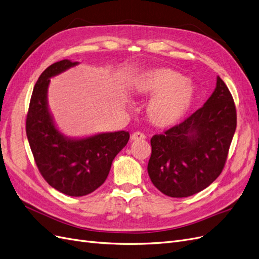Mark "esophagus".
I'll return each instance as SVG.
<instances>
[{"mask_svg":"<svg viewBox=\"0 0 259 259\" xmlns=\"http://www.w3.org/2000/svg\"><path fill=\"white\" fill-rule=\"evenodd\" d=\"M145 135H143L142 132H135L131 136V141H141V140H145Z\"/></svg>","mask_w":259,"mask_h":259,"instance_id":"1","label":"esophagus"}]
</instances>
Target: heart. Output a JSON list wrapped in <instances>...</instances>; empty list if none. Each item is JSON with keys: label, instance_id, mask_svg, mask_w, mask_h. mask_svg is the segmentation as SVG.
Returning <instances> with one entry per match:
<instances>
[{"label": "heart", "instance_id": "1", "mask_svg": "<svg viewBox=\"0 0 259 259\" xmlns=\"http://www.w3.org/2000/svg\"><path fill=\"white\" fill-rule=\"evenodd\" d=\"M133 93L152 98L146 106L147 119L158 128H171L189 112L196 89L193 82L171 69L145 71L136 79Z\"/></svg>", "mask_w": 259, "mask_h": 259}]
</instances>
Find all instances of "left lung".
Here are the masks:
<instances>
[{"label":"left lung","mask_w":259,"mask_h":259,"mask_svg":"<svg viewBox=\"0 0 259 259\" xmlns=\"http://www.w3.org/2000/svg\"><path fill=\"white\" fill-rule=\"evenodd\" d=\"M236 127L235 102L218 76L201 108L152 138L147 172L155 187L169 197L184 198L212 184L224 169Z\"/></svg>","instance_id":"obj_1"}]
</instances>
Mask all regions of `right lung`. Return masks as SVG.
Masks as SVG:
<instances>
[{"label": "right lung", "instance_id": "right-lung-1", "mask_svg": "<svg viewBox=\"0 0 259 259\" xmlns=\"http://www.w3.org/2000/svg\"><path fill=\"white\" fill-rule=\"evenodd\" d=\"M79 62L64 59L40 74L33 89L27 115V137L37 168L45 181L60 193L81 197L105 182L111 165L127 145V131L101 132L85 138H69L58 129L48 106L51 78Z\"/></svg>", "mask_w": 259, "mask_h": 259}]
</instances>
